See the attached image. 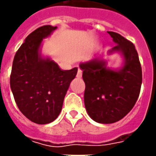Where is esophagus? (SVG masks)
<instances>
[{
  "label": "esophagus",
  "mask_w": 156,
  "mask_h": 156,
  "mask_svg": "<svg viewBox=\"0 0 156 156\" xmlns=\"http://www.w3.org/2000/svg\"><path fill=\"white\" fill-rule=\"evenodd\" d=\"M81 76H82V70H81V69H78L76 77H77V78H81Z\"/></svg>",
  "instance_id": "obj_1"
}]
</instances>
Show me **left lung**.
<instances>
[{"label":"left lung","mask_w":156,"mask_h":156,"mask_svg":"<svg viewBox=\"0 0 156 156\" xmlns=\"http://www.w3.org/2000/svg\"><path fill=\"white\" fill-rule=\"evenodd\" d=\"M108 33L117 44L110 53L120 51L124 58V67L111 70L105 62L98 58L80 64L86 85V109L91 119L100 124H112L129 113L138 99L143 80L134 44L117 32Z\"/></svg>","instance_id":"left-lung-1"}]
</instances>
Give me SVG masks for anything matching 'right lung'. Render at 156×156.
<instances>
[{
    "label": "right lung",
    "mask_w": 156,
    "mask_h": 156,
    "mask_svg": "<svg viewBox=\"0 0 156 156\" xmlns=\"http://www.w3.org/2000/svg\"><path fill=\"white\" fill-rule=\"evenodd\" d=\"M56 27H38L27 37L12 62L10 87L18 108L38 124L51 123L61 112L63 100L77 68L62 70L55 62L43 59L39 47Z\"/></svg>",
    "instance_id": "obj_1"
}]
</instances>
